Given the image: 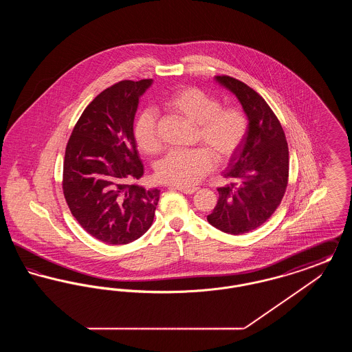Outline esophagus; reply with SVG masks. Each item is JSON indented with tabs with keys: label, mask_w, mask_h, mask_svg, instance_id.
Instances as JSON below:
<instances>
[{
	"label": "esophagus",
	"mask_w": 352,
	"mask_h": 352,
	"mask_svg": "<svg viewBox=\"0 0 352 352\" xmlns=\"http://www.w3.org/2000/svg\"><path fill=\"white\" fill-rule=\"evenodd\" d=\"M171 188L178 190V191H181V192H184V194H194L195 191H198V188H197V187H179V186H171Z\"/></svg>",
	"instance_id": "1"
}]
</instances>
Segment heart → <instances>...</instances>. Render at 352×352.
Wrapping results in <instances>:
<instances>
[{
  "instance_id": "1",
  "label": "heart",
  "mask_w": 352,
  "mask_h": 352,
  "mask_svg": "<svg viewBox=\"0 0 352 352\" xmlns=\"http://www.w3.org/2000/svg\"><path fill=\"white\" fill-rule=\"evenodd\" d=\"M164 108L195 124V142L201 148L173 151L158 164L161 182L191 187L219 164L228 162L240 151L248 134V118L237 107H221L217 96L197 87H182L164 100ZM133 135L138 149L157 154L162 148L158 121L151 109H144L134 120Z\"/></svg>"
}]
</instances>
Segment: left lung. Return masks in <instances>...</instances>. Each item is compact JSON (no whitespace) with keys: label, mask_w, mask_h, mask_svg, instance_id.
Masks as SVG:
<instances>
[{"label":"left lung","mask_w":352,"mask_h":352,"mask_svg":"<svg viewBox=\"0 0 352 352\" xmlns=\"http://www.w3.org/2000/svg\"><path fill=\"white\" fill-rule=\"evenodd\" d=\"M217 80L241 102L248 116V134L230 162L219 187V199L207 217L221 232H251L268 220L284 198L289 178V149L284 129L268 102L247 84L221 75Z\"/></svg>","instance_id":"obj_1"}]
</instances>
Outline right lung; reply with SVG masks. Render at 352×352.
Listing matches in <instances>:
<instances>
[{
	"label": "right lung",
	"mask_w": 352,
	"mask_h": 352,
	"mask_svg": "<svg viewBox=\"0 0 352 352\" xmlns=\"http://www.w3.org/2000/svg\"><path fill=\"white\" fill-rule=\"evenodd\" d=\"M151 84L121 80L104 89L84 109L66 146L62 187L68 208L85 232L105 244L141 237L160 199L158 188L131 184L144 174L133 121Z\"/></svg>",
	"instance_id": "1"
}]
</instances>
